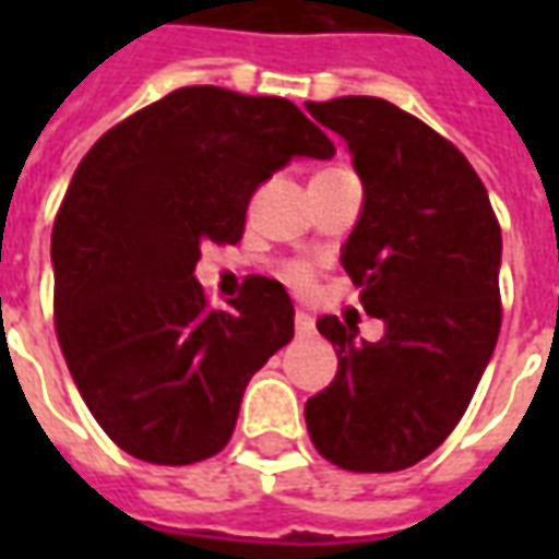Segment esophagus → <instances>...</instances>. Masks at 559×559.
Wrapping results in <instances>:
<instances>
[{"mask_svg": "<svg viewBox=\"0 0 559 559\" xmlns=\"http://www.w3.org/2000/svg\"><path fill=\"white\" fill-rule=\"evenodd\" d=\"M293 326H296V335H299V338H311V335H314V320L305 314V311H296Z\"/></svg>", "mask_w": 559, "mask_h": 559, "instance_id": "esophagus-1", "label": "esophagus"}]
</instances>
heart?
Returning a JSON list of instances; mask_svg holds the SVG:
<instances>
[{
    "label": "heart",
    "instance_id": "b5f03b06",
    "mask_svg": "<svg viewBox=\"0 0 559 559\" xmlns=\"http://www.w3.org/2000/svg\"><path fill=\"white\" fill-rule=\"evenodd\" d=\"M284 278L290 281L293 287H311L314 269L305 266V263H290V266H284Z\"/></svg>",
    "mask_w": 559,
    "mask_h": 559
}]
</instances>
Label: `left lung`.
Masks as SVG:
<instances>
[{
    "label": "left lung",
    "mask_w": 559,
    "mask_h": 559,
    "mask_svg": "<svg viewBox=\"0 0 559 559\" xmlns=\"http://www.w3.org/2000/svg\"><path fill=\"white\" fill-rule=\"evenodd\" d=\"M347 140L365 206L341 263L383 341L320 317L338 374L305 404L311 443L350 473L419 464L452 433L500 335V224L455 143L368 95L308 102Z\"/></svg>",
    "instance_id": "1"
}]
</instances>
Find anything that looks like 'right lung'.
<instances>
[{
  "label": "right lung",
  "mask_w": 559,
  "mask_h": 559,
  "mask_svg": "<svg viewBox=\"0 0 559 559\" xmlns=\"http://www.w3.org/2000/svg\"><path fill=\"white\" fill-rule=\"evenodd\" d=\"M332 140L287 98L185 86L83 155L53 221V320L68 371L128 455L182 467L230 443L248 380L293 338V302L248 275L215 311L194 266L242 239L248 200Z\"/></svg>",
  "instance_id": "1"
}]
</instances>
